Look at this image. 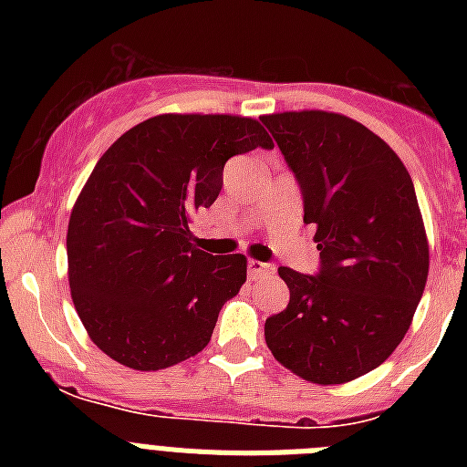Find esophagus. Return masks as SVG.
I'll use <instances>...</instances> for the list:
<instances>
[{
    "mask_svg": "<svg viewBox=\"0 0 467 467\" xmlns=\"http://www.w3.org/2000/svg\"><path fill=\"white\" fill-rule=\"evenodd\" d=\"M269 271H274L271 269V264H264L259 262V259H247V275H250V278H259V275L269 274Z\"/></svg>",
    "mask_w": 467,
    "mask_h": 467,
    "instance_id": "34e87169",
    "label": "esophagus"
}]
</instances>
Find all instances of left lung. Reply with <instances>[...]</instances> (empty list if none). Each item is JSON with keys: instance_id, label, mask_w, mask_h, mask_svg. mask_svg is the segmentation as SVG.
Returning a JSON list of instances; mask_svg holds the SVG:
<instances>
[{"instance_id": "obj_1", "label": "left lung", "mask_w": 467, "mask_h": 467, "mask_svg": "<svg viewBox=\"0 0 467 467\" xmlns=\"http://www.w3.org/2000/svg\"><path fill=\"white\" fill-rule=\"evenodd\" d=\"M316 226L320 271L280 266L290 304L266 317L275 360L320 386L346 383L386 360L428 280V238L410 172L379 135L344 114H266Z\"/></svg>"}]
</instances>
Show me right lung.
Returning <instances> with one entry per match:
<instances>
[{
    "label": "right lung",
    "mask_w": 467,
    "mask_h": 467,
    "mask_svg": "<svg viewBox=\"0 0 467 467\" xmlns=\"http://www.w3.org/2000/svg\"><path fill=\"white\" fill-rule=\"evenodd\" d=\"M271 150L262 123L231 114H159L100 156L67 226L69 290L102 353L156 372L208 346L247 278L243 254L193 245L192 213L222 192L224 163Z\"/></svg>",
    "instance_id": "obj_1"
}]
</instances>
